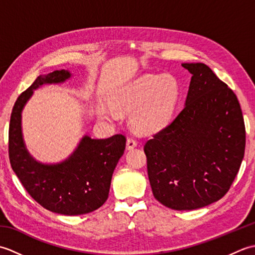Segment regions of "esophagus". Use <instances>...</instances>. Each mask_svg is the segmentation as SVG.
Masks as SVG:
<instances>
[{
	"mask_svg": "<svg viewBox=\"0 0 255 255\" xmlns=\"http://www.w3.org/2000/svg\"><path fill=\"white\" fill-rule=\"evenodd\" d=\"M137 144H138V142H137V140L134 139V138H131V137H130V138L127 139L126 145H127V149H128V150H131V149H133V148H136Z\"/></svg>",
	"mask_w": 255,
	"mask_h": 255,
	"instance_id": "1",
	"label": "esophagus"
}]
</instances>
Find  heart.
Here are the masks:
<instances>
[{"mask_svg": "<svg viewBox=\"0 0 255 255\" xmlns=\"http://www.w3.org/2000/svg\"><path fill=\"white\" fill-rule=\"evenodd\" d=\"M177 94V83L171 75H144L114 102V108L121 113L133 112L134 127L141 131H154L169 122ZM100 116L114 119L115 113L102 107Z\"/></svg>", "mask_w": 255, "mask_h": 255, "instance_id": "b5f03b06", "label": "heart"}]
</instances>
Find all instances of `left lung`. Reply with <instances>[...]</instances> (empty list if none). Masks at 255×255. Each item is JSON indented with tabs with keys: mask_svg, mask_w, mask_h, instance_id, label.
<instances>
[{
	"mask_svg": "<svg viewBox=\"0 0 255 255\" xmlns=\"http://www.w3.org/2000/svg\"><path fill=\"white\" fill-rule=\"evenodd\" d=\"M182 66L192 73L185 106L143 150L155 199L192 210L229 191L245 156L246 126L234 91L208 66Z\"/></svg>",
	"mask_w": 255,
	"mask_h": 255,
	"instance_id": "left-lung-1",
	"label": "left lung"
}]
</instances>
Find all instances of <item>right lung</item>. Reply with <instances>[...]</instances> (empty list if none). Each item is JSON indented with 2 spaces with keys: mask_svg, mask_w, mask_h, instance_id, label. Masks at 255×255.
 <instances>
[{
  "mask_svg": "<svg viewBox=\"0 0 255 255\" xmlns=\"http://www.w3.org/2000/svg\"><path fill=\"white\" fill-rule=\"evenodd\" d=\"M71 77L66 70L39 75L16 100L8 128L10 166L30 196L52 213L75 216L91 213L106 202L113 172L126 147L122 133L106 139L85 136L62 163L47 165L27 152L21 137V111L36 90L45 83H60Z\"/></svg>",
  "mask_w": 255,
  "mask_h": 255,
  "instance_id": "right-lung-1",
  "label": "right lung"
}]
</instances>
